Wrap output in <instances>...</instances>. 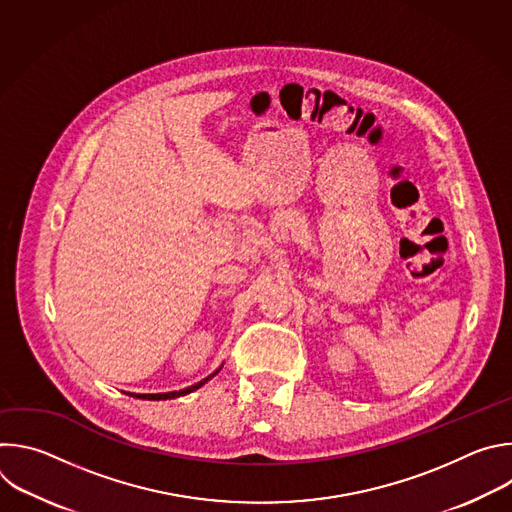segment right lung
Masks as SVG:
<instances>
[{"mask_svg":"<svg viewBox=\"0 0 512 512\" xmlns=\"http://www.w3.org/2000/svg\"><path fill=\"white\" fill-rule=\"evenodd\" d=\"M223 367H218L210 377H206V379H202L200 383H196V385H192V387H186V389H180V391H172V393H150V395H137V393H131V397H137V399H148V401H166V399H176V397H182V395H188V393H192V391H196V389H200L208 379H212L218 371H221Z\"/></svg>","mask_w":512,"mask_h":512,"instance_id":"add662e5","label":"right lung"}]
</instances>
